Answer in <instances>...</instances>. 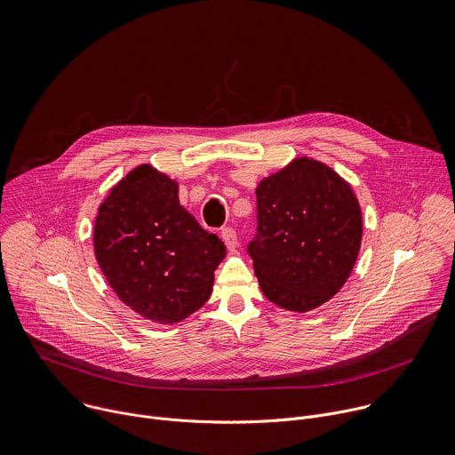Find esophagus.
<instances>
[{
	"mask_svg": "<svg viewBox=\"0 0 455 455\" xmlns=\"http://www.w3.org/2000/svg\"><path fill=\"white\" fill-rule=\"evenodd\" d=\"M220 236H222V240H224L228 249H235L236 247V231L233 228H224L220 231Z\"/></svg>",
	"mask_w": 455,
	"mask_h": 455,
	"instance_id": "34e87169",
	"label": "esophagus"
}]
</instances>
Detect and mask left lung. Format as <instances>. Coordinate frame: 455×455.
<instances>
[{
    "mask_svg": "<svg viewBox=\"0 0 455 455\" xmlns=\"http://www.w3.org/2000/svg\"><path fill=\"white\" fill-rule=\"evenodd\" d=\"M258 228L249 242L267 299L308 312L333 298L351 275L362 240L358 201L330 166L299 157L256 188Z\"/></svg>",
    "mask_w": 455,
    "mask_h": 455,
    "instance_id": "1",
    "label": "left lung"
}]
</instances>
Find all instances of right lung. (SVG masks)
<instances>
[{
    "label": "right lung",
    "mask_w": 455,
    "mask_h": 455,
    "mask_svg": "<svg viewBox=\"0 0 455 455\" xmlns=\"http://www.w3.org/2000/svg\"><path fill=\"white\" fill-rule=\"evenodd\" d=\"M179 187L150 164L129 172L99 208L95 256L118 298L154 323L199 310L213 289L224 242L179 204Z\"/></svg>",
    "instance_id": "add662e5"
}]
</instances>
